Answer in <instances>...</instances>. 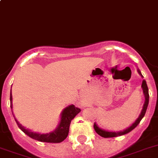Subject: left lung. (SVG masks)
I'll return each instance as SVG.
<instances>
[{
	"label": "left lung",
	"mask_w": 158,
	"mask_h": 158,
	"mask_svg": "<svg viewBox=\"0 0 158 158\" xmlns=\"http://www.w3.org/2000/svg\"><path fill=\"white\" fill-rule=\"evenodd\" d=\"M137 71H138L139 74L142 76L140 70H137ZM141 87H142L143 93H144V105H143V108L142 110H141V112H140V116H139V117L136 119V121H135L130 127H128V128H126L125 130L120 131V132H108V131L104 130V129L99 128L97 124L95 123V124H94V128H95V132H97L99 136H103V137H104V138H108V137H116V136H122V135L127 134V133H128L129 132H131L132 129H134V128L138 125L140 121L142 120V118L144 117V114H145V112H146L147 108H148V104H149V89H148V86H147L146 81H145L144 79H143L142 84H141Z\"/></svg>",
	"instance_id": "1"
}]
</instances>
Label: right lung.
Segmentation results:
<instances>
[{
    "label": "right lung",
    "mask_w": 158,
    "mask_h": 158,
    "mask_svg": "<svg viewBox=\"0 0 158 158\" xmlns=\"http://www.w3.org/2000/svg\"><path fill=\"white\" fill-rule=\"evenodd\" d=\"M12 94H10V108H13V104H12ZM81 110L79 108H76L75 105H69L66 108L63 109V111L61 113V120L59 122V126L54 131L46 134H41V133H37L32 131L29 130L25 127H23L19 122L16 120L17 124L18 125L19 128L23 132H25L27 136H29L31 138L37 140L38 141L42 142H47V143H60L67 138L69 133V128L70 124L72 120V119L75 118L77 114L79 113Z\"/></svg>",
    "instance_id": "right-lung-1"
}]
</instances>
